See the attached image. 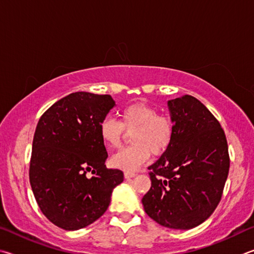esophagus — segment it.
I'll use <instances>...</instances> for the list:
<instances>
[{
    "label": "esophagus",
    "mask_w": 254,
    "mask_h": 254,
    "mask_svg": "<svg viewBox=\"0 0 254 254\" xmlns=\"http://www.w3.org/2000/svg\"><path fill=\"white\" fill-rule=\"evenodd\" d=\"M124 175H125V179H131V177H134L136 175V173L127 171V172H125Z\"/></svg>",
    "instance_id": "1"
}]
</instances>
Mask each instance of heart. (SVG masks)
<instances>
[{
  "mask_svg": "<svg viewBox=\"0 0 254 254\" xmlns=\"http://www.w3.org/2000/svg\"><path fill=\"white\" fill-rule=\"evenodd\" d=\"M100 137L110 149L122 147L127 135L132 145L110 159L111 165L135 171L147 161L150 153L159 156L166 152L174 138V125L166 115L158 114L145 102H135L120 110L119 120L106 118L99 126Z\"/></svg>",
  "mask_w": 254,
  "mask_h": 254,
  "instance_id": "1",
  "label": "heart"
}]
</instances>
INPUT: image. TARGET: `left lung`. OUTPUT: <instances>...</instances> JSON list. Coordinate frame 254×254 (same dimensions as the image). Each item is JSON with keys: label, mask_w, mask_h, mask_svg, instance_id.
<instances>
[{"label": "left lung", "mask_w": 254, "mask_h": 254, "mask_svg": "<svg viewBox=\"0 0 254 254\" xmlns=\"http://www.w3.org/2000/svg\"><path fill=\"white\" fill-rule=\"evenodd\" d=\"M174 138L148 167L152 186L144 195L145 212L158 224L189 230L215 211L229 175L230 156L224 130L193 96L168 101Z\"/></svg>", "instance_id": "1"}]
</instances>
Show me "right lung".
<instances>
[{
  "label": "right lung",
  "mask_w": 254,
  "mask_h": 254,
  "mask_svg": "<svg viewBox=\"0 0 254 254\" xmlns=\"http://www.w3.org/2000/svg\"><path fill=\"white\" fill-rule=\"evenodd\" d=\"M114 106L109 95L78 91L58 100L39 119L30 184L40 210L61 229L79 230L99 219L124 181L123 171L106 167L108 154L99 132Z\"/></svg>",
  "instance_id": "right-lung-1"
}]
</instances>
